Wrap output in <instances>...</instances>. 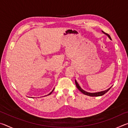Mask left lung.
<instances>
[{"label":"left lung","instance_id":"1","mask_svg":"<svg viewBox=\"0 0 128 128\" xmlns=\"http://www.w3.org/2000/svg\"><path fill=\"white\" fill-rule=\"evenodd\" d=\"M102 32H103L104 34H106V36H107L109 38L110 40H111V36H110L109 34H108L107 33H104V32H103V31H102ZM75 83H76V87L80 91V92H81L82 93H83L84 94L86 95H88V96H102V95H103L104 94H106V93L109 90L110 88H111L112 87V86H111V88H108V89L104 91H102V92H86V91L84 90L83 89H82V88L81 87H80V86L79 85V84H78V82H77V81L76 80H75Z\"/></svg>","mask_w":128,"mask_h":128}]
</instances>
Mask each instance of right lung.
Wrapping results in <instances>:
<instances>
[{
  "instance_id": "right-lung-1",
  "label": "right lung",
  "mask_w": 128,
  "mask_h": 128,
  "mask_svg": "<svg viewBox=\"0 0 128 128\" xmlns=\"http://www.w3.org/2000/svg\"><path fill=\"white\" fill-rule=\"evenodd\" d=\"M54 89H53V90H52V92H50V93H49V94H48V95H50V94H51V93H52V92H53V91H54Z\"/></svg>"
}]
</instances>
